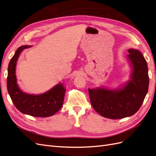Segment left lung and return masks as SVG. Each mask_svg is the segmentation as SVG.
<instances>
[{"label":"left lung","instance_id":"1","mask_svg":"<svg viewBox=\"0 0 156 156\" xmlns=\"http://www.w3.org/2000/svg\"><path fill=\"white\" fill-rule=\"evenodd\" d=\"M133 68L131 80L120 89L88 88L92 106L101 116L111 119L130 116L142 105L149 85L148 66L143 54L136 49L128 51Z\"/></svg>","mask_w":156,"mask_h":156}]
</instances>
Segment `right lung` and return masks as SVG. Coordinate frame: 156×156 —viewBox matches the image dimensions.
Listing matches in <instances>:
<instances>
[{
  "label": "right lung",
  "instance_id": "right-lung-1",
  "mask_svg": "<svg viewBox=\"0 0 156 156\" xmlns=\"http://www.w3.org/2000/svg\"><path fill=\"white\" fill-rule=\"evenodd\" d=\"M22 45L16 51L8 65L7 89L12 101L17 109L26 115L35 117L53 116L62 107L66 89L62 84H56L50 90L39 95H32L22 92L17 84L16 66L19 56L25 49Z\"/></svg>",
  "mask_w": 156,
  "mask_h": 156
}]
</instances>
